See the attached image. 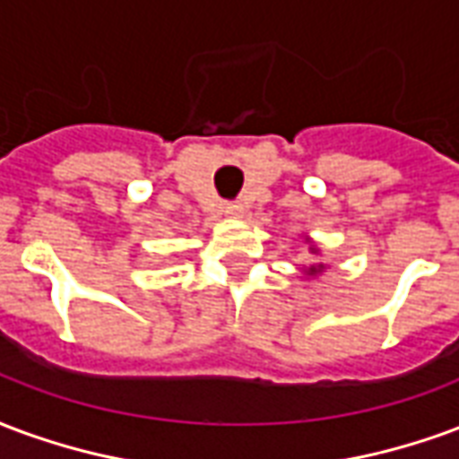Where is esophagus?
<instances>
[{"label": "esophagus", "mask_w": 459, "mask_h": 459, "mask_svg": "<svg viewBox=\"0 0 459 459\" xmlns=\"http://www.w3.org/2000/svg\"><path fill=\"white\" fill-rule=\"evenodd\" d=\"M225 215L227 217H239V215H242V205H237V203H227Z\"/></svg>", "instance_id": "34e87169"}]
</instances>
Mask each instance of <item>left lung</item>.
<instances>
[{"mask_svg": "<svg viewBox=\"0 0 459 459\" xmlns=\"http://www.w3.org/2000/svg\"><path fill=\"white\" fill-rule=\"evenodd\" d=\"M320 271H323V264H320V266H310L306 273H307V276H316V273H320Z\"/></svg>", "mask_w": 459, "mask_h": 459, "instance_id": "8db88e82", "label": "left lung"}]
</instances>
